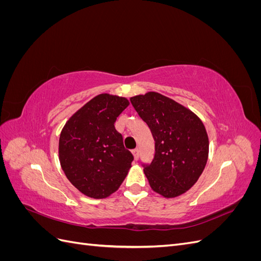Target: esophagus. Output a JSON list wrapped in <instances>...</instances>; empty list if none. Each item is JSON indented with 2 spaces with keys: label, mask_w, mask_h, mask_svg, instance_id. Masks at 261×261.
<instances>
[{
  "label": "esophagus",
  "mask_w": 261,
  "mask_h": 261,
  "mask_svg": "<svg viewBox=\"0 0 261 261\" xmlns=\"http://www.w3.org/2000/svg\"><path fill=\"white\" fill-rule=\"evenodd\" d=\"M132 152H133V155H134V158H135V160H137V159H138V156H139V149H138V148L134 149Z\"/></svg>",
  "instance_id": "esophagus-1"
}]
</instances>
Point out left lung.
Masks as SVG:
<instances>
[{
    "label": "left lung",
    "instance_id": "left-lung-1",
    "mask_svg": "<svg viewBox=\"0 0 261 261\" xmlns=\"http://www.w3.org/2000/svg\"><path fill=\"white\" fill-rule=\"evenodd\" d=\"M130 102L154 139V156L143 163L150 187L167 198L188 191L206 167L209 140L200 118L158 92L132 97Z\"/></svg>",
    "mask_w": 261,
    "mask_h": 261
}]
</instances>
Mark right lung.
<instances>
[{"label":"right lung","mask_w":261,"mask_h":261,"mask_svg":"<svg viewBox=\"0 0 261 261\" xmlns=\"http://www.w3.org/2000/svg\"><path fill=\"white\" fill-rule=\"evenodd\" d=\"M128 105L126 98L101 93L78 110L61 132L62 170L78 191L91 198H107L117 191L134 160L114 127Z\"/></svg>","instance_id":"obj_1"}]
</instances>
